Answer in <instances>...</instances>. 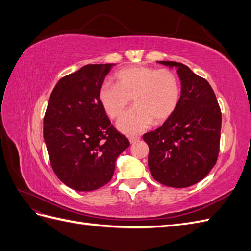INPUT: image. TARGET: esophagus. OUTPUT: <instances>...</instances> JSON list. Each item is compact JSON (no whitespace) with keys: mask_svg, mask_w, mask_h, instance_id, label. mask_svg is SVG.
<instances>
[{"mask_svg":"<svg viewBox=\"0 0 251 251\" xmlns=\"http://www.w3.org/2000/svg\"><path fill=\"white\" fill-rule=\"evenodd\" d=\"M139 139H140L139 136H130V137H128V140H130L131 143H135L136 141H138Z\"/></svg>","mask_w":251,"mask_h":251,"instance_id":"obj_1","label":"esophagus"}]
</instances>
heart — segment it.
Wrapping results in <instances>:
<instances>
[{"label": "heart", "mask_w": 251, "mask_h": 251, "mask_svg": "<svg viewBox=\"0 0 251 251\" xmlns=\"http://www.w3.org/2000/svg\"><path fill=\"white\" fill-rule=\"evenodd\" d=\"M116 85L103 82L98 98L108 116L120 117L131 102L135 107L125 113L117 126L126 134L140 133L153 124H161L177 109L181 86L179 78L170 69L148 66L124 68L115 74Z\"/></svg>", "instance_id": "1"}]
</instances>
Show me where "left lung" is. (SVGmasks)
<instances>
[{
  "instance_id": "8db88e82",
  "label": "left lung",
  "mask_w": 251,
  "mask_h": 251,
  "mask_svg": "<svg viewBox=\"0 0 251 251\" xmlns=\"http://www.w3.org/2000/svg\"><path fill=\"white\" fill-rule=\"evenodd\" d=\"M177 68L181 96L177 109L155 131L143 135L149 169L156 181L171 187L198 183L214 168L220 147L222 115L206 79L177 62H158Z\"/></svg>"
}]
</instances>
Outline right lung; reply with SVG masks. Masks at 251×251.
Here are the masks:
<instances>
[{"mask_svg": "<svg viewBox=\"0 0 251 251\" xmlns=\"http://www.w3.org/2000/svg\"><path fill=\"white\" fill-rule=\"evenodd\" d=\"M115 64H94L60 78L49 97L44 139L57 178L91 192L112 179L117 157L130 142L111 125L98 91Z\"/></svg>", "mask_w": 251, "mask_h": 251, "instance_id": "right-lung-1", "label": "right lung"}]
</instances>
